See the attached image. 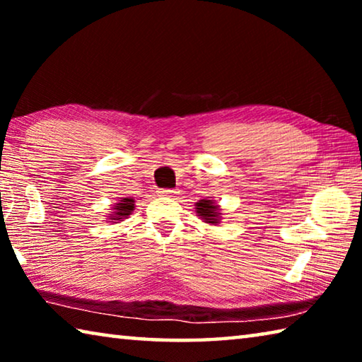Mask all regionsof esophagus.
<instances>
[{
    "mask_svg": "<svg viewBox=\"0 0 362 362\" xmlns=\"http://www.w3.org/2000/svg\"><path fill=\"white\" fill-rule=\"evenodd\" d=\"M159 194H161V196H174L175 192H174V189H161Z\"/></svg>",
    "mask_w": 362,
    "mask_h": 362,
    "instance_id": "esophagus-1",
    "label": "esophagus"
}]
</instances>
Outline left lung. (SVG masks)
I'll return each instance as SVG.
<instances>
[{"label": "left lung", "mask_w": 362, "mask_h": 362, "mask_svg": "<svg viewBox=\"0 0 362 362\" xmlns=\"http://www.w3.org/2000/svg\"><path fill=\"white\" fill-rule=\"evenodd\" d=\"M196 214H198L199 218L203 220L204 223L217 225L220 222V217H222V212H220V206L216 204V201L212 199H199L198 203L194 204Z\"/></svg>", "instance_id": "8db88e82"}]
</instances>
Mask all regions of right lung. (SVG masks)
<instances>
[{
  "label": "right lung",
  "instance_id": "1",
  "mask_svg": "<svg viewBox=\"0 0 362 362\" xmlns=\"http://www.w3.org/2000/svg\"><path fill=\"white\" fill-rule=\"evenodd\" d=\"M134 203H136V201L132 198H121L118 203L115 204L113 212L108 216L110 222L116 223V222H122V218H127V216H131L134 207H136Z\"/></svg>",
  "mask_w": 362,
  "mask_h": 362
}]
</instances>
